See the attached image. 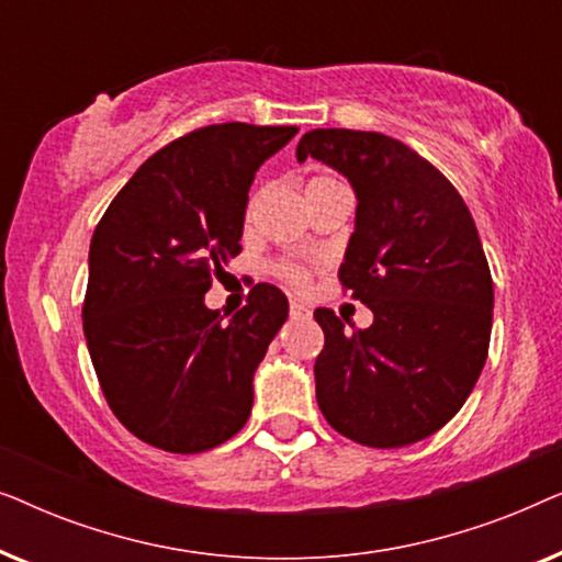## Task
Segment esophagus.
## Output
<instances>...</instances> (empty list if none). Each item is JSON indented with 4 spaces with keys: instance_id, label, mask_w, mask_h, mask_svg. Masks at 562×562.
Wrapping results in <instances>:
<instances>
[{
    "instance_id": "esophagus-1",
    "label": "esophagus",
    "mask_w": 562,
    "mask_h": 562,
    "mask_svg": "<svg viewBox=\"0 0 562 562\" xmlns=\"http://www.w3.org/2000/svg\"><path fill=\"white\" fill-rule=\"evenodd\" d=\"M289 314L294 319H310L312 317V310L306 304H302V302H291L289 304Z\"/></svg>"
}]
</instances>
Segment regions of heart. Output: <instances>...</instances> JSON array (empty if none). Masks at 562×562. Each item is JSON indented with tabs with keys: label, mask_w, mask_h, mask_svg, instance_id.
Wrapping results in <instances>:
<instances>
[{
	"label": "heart",
	"mask_w": 562,
	"mask_h": 562,
	"mask_svg": "<svg viewBox=\"0 0 562 562\" xmlns=\"http://www.w3.org/2000/svg\"><path fill=\"white\" fill-rule=\"evenodd\" d=\"M329 183H337V181L329 179V176H314V179H310V183H306V191H314L319 187H329ZM283 279L291 281V283H302L304 273L299 271V268H283Z\"/></svg>",
	"instance_id": "heart-1"
}]
</instances>
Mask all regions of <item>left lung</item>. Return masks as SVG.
<instances>
[{
	"instance_id": "left-lung-1",
	"label": "left lung",
	"mask_w": 562,
	"mask_h": 562,
	"mask_svg": "<svg viewBox=\"0 0 562 562\" xmlns=\"http://www.w3.org/2000/svg\"><path fill=\"white\" fill-rule=\"evenodd\" d=\"M299 164L317 158L356 191L340 281L373 312L345 333L333 310L314 319L317 404L337 432L368 448H404L460 412L488 356L494 281L463 196L409 145L360 130H312Z\"/></svg>"
}]
</instances>
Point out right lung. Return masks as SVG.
<instances>
[{
	"label": "right lung",
	"instance_id": "1",
	"mask_svg": "<svg viewBox=\"0 0 562 562\" xmlns=\"http://www.w3.org/2000/svg\"><path fill=\"white\" fill-rule=\"evenodd\" d=\"M296 133L245 122L194 130L145 160L99 220L83 335L114 417L153 448L204 452L250 417L252 373L289 302L258 283L225 322L204 294L243 250L256 171Z\"/></svg>",
	"mask_w": 562,
	"mask_h": 562
}]
</instances>
